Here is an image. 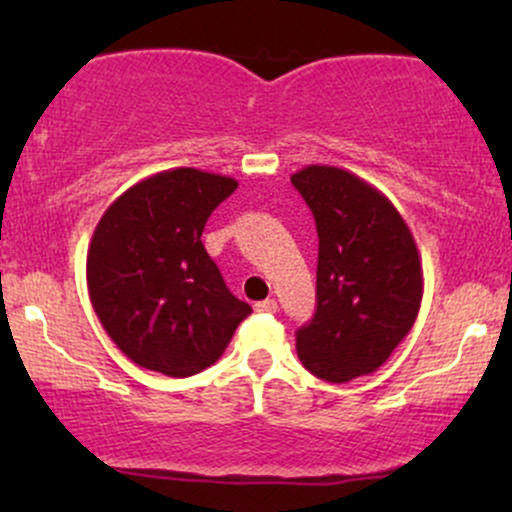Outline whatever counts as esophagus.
<instances>
[{
	"instance_id": "obj_1",
	"label": "esophagus",
	"mask_w": 512,
	"mask_h": 512,
	"mask_svg": "<svg viewBox=\"0 0 512 512\" xmlns=\"http://www.w3.org/2000/svg\"><path fill=\"white\" fill-rule=\"evenodd\" d=\"M255 310H257V313H276V310H279V305H276L274 298H267V301L257 303Z\"/></svg>"
}]
</instances>
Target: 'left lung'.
<instances>
[{
    "instance_id": "obj_1",
    "label": "left lung",
    "mask_w": 512,
    "mask_h": 512,
    "mask_svg": "<svg viewBox=\"0 0 512 512\" xmlns=\"http://www.w3.org/2000/svg\"><path fill=\"white\" fill-rule=\"evenodd\" d=\"M315 216L317 310L296 332L298 358L330 383L378 370L414 327L424 269L407 221L370 182L344 168L291 175Z\"/></svg>"
}]
</instances>
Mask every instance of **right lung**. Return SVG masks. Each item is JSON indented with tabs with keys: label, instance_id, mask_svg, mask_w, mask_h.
Listing matches in <instances>:
<instances>
[{
	"label": "right lung",
	"instance_id": "add662e5",
	"mask_svg": "<svg viewBox=\"0 0 512 512\" xmlns=\"http://www.w3.org/2000/svg\"><path fill=\"white\" fill-rule=\"evenodd\" d=\"M236 187L228 175L163 170L122 192L98 221L86 255L88 298L137 366L195 375L219 361L252 313L202 245L211 211Z\"/></svg>",
	"mask_w": 512,
	"mask_h": 512
}]
</instances>
